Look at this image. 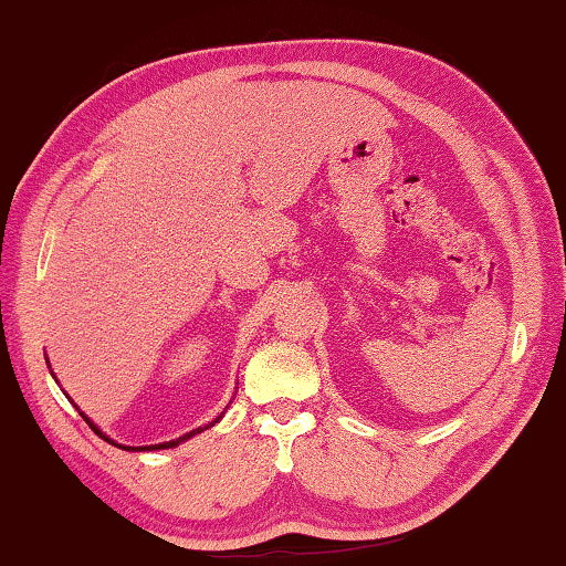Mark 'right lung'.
Returning a JSON list of instances; mask_svg holds the SVG:
<instances>
[{
	"mask_svg": "<svg viewBox=\"0 0 566 566\" xmlns=\"http://www.w3.org/2000/svg\"><path fill=\"white\" fill-rule=\"evenodd\" d=\"M54 377V375H52ZM80 415L84 417V421H87V424L94 429V434H99L102 439H104V442H109V444H114V447H119V449H127V452H155V449H171V447H177V444H181V442H187V439L189 437H195V434H199V432H205V429H209V427H214L217 424V421L219 419H222L224 417V411H222V415H219L214 421H209V424H205V427H197V429H191V432H187L185 437H179V439H171V442H161V444H149V447H124V444H117V442H114V439H109L107 434H104L102 432V429L97 427V424H94V421L87 417V415H84V411H80Z\"/></svg>",
	"mask_w": 566,
	"mask_h": 566,
	"instance_id": "obj_1",
	"label": "right lung"
}]
</instances>
